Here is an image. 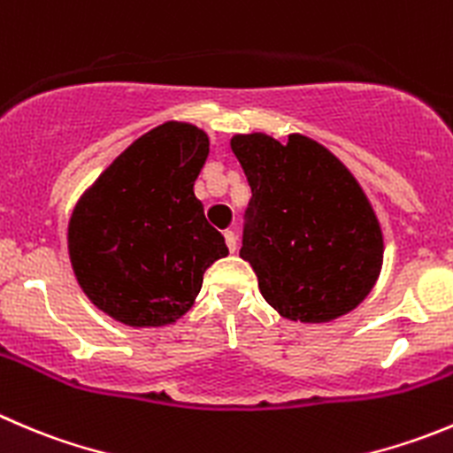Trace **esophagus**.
I'll return each mask as SVG.
<instances>
[{"label": "esophagus", "mask_w": 453, "mask_h": 453, "mask_svg": "<svg viewBox=\"0 0 453 453\" xmlns=\"http://www.w3.org/2000/svg\"><path fill=\"white\" fill-rule=\"evenodd\" d=\"M223 239H226L227 250H230V252H234V250H236V236H234V232L226 230V232H223Z\"/></svg>", "instance_id": "esophagus-1"}]
</instances>
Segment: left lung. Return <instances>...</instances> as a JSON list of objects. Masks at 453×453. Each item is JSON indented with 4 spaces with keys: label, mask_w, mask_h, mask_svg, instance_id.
<instances>
[{
    "label": "left lung",
    "mask_w": 453,
    "mask_h": 453,
    "mask_svg": "<svg viewBox=\"0 0 453 453\" xmlns=\"http://www.w3.org/2000/svg\"><path fill=\"white\" fill-rule=\"evenodd\" d=\"M252 199L241 258L263 298L294 323H329L357 310L383 270V227L348 165L301 133L288 143L234 134Z\"/></svg>",
    "instance_id": "1"
}]
</instances>
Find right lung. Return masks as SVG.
<instances>
[{
    "label": "right lung",
    "instance_id": "add662e5",
    "mask_svg": "<svg viewBox=\"0 0 453 453\" xmlns=\"http://www.w3.org/2000/svg\"><path fill=\"white\" fill-rule=\"evenodd\" d=\"M208 152L203 130L165 121L130 143L74 203L70 265L92 305L117 323H177L205 270L227 257L195 196Z\"/></svg>",
    "mask_w": 453,
    "mask_h": 453
}]
</instances>
